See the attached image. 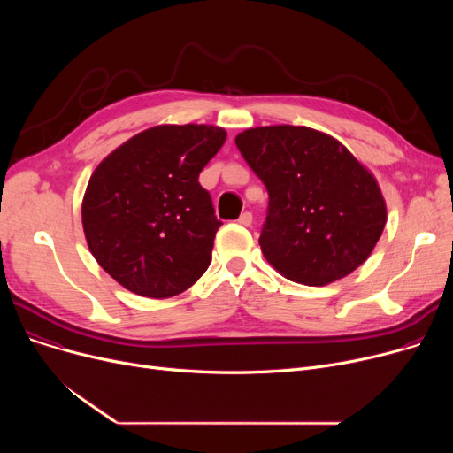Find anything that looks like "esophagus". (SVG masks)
I'll return each instance as SVG.
<instances>
[{
    "mask_svg": "<svg viewBox=\"0 0 453 453\" xmlns=\"http://www.w3.org/2000/svg\"><path fill=\"white\" fill-rule=\"evenodd\" d=\"M251 222H253V214L250 212V211H244L242 214H241V217H239V224L241 226H251Z\"/></svg>",
    "mask_w": 453,
    "mask_h": 453,
    "instance_id": "1",
    "label": "esophagus"
}]
</instances>
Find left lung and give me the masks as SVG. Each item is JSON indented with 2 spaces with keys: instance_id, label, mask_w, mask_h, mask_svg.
Segmentation results:
<instances>
[{
  "instance_id": "1",
  "label": "left lung",
  "mask_w": 453,
  "mask_h": 453,
  "mask_svg": "<svg viewBox=\"0 0 453 453\" xmlns=\"http://www.w3.org/2000/svg\"><path fill=\"white\" fill-rule=\"evenodd\" d=\"M234 142L268 190L258 244L277 272L323 287L365 263L384 231L386 202L340 141L279 125L250 128Z\"/></svg>"
}]
</instances>
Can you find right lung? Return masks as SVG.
Wrapping results in <instances>:
<instances>
[{
  "label": "right lung",
  "mask_w": 453,
  "mask_h": 453,
  "mask_svg": "<svg viewBox=\"0 0 453 453\" xmlns=\"http://www.w3.org/2000/svg\"><path fill=\"white\" fill-rule=\"evenodd\" d=\"M224 141L219 127H154L91 174L82 202L86 241L101 268L127 290L173 297L207 270L222 222L198 176Z\"/></svg>",
  "instance_id": "add662e5"
}]
</instances>
